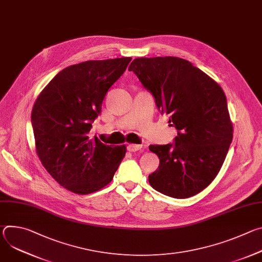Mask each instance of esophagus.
I'll return each mask as SVG.
<instances>
[{
    "mask_svg": "<svg viewBox=\"0 0 262 262\" xmlns=\"http://www.w3.org/2000/svg\"><path fill=\"white\" fill-rule=\"evenodd\" d=\"M142 148V145H136V144H129L127 145V150L130 152H136Z\"/></svg>",
    "mask_w": 262,
    "mask_h": 262,
    "instance_id": "esophagus-1",
    "label": "esophagus"
}]
</instances>
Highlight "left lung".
<instances>
[{"label": "left lung", "mask_w": 262, "mask_h": 262, "mask_svg": "<svg viewBox=\"0 0 262 262\" xmlns=\"http://www.w3.org/2000/svg\"><path fill=\"white\" fill-rule=\"evenodd\" d=\"M128 70L177 129L173 143L149 146L160 159L149 183L176 199L200 193L217 175L232 142L225 93L206 73L177 57L137 58Z\"/></svg>", "instance_id": "1"}]
</instances>
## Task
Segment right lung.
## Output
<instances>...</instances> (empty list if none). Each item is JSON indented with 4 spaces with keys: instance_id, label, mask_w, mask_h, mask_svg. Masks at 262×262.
Returning <instances> with one entry per match:
<instances>
[{
    "instance_id": "obj_1",
    "label": "right lung",
    "mask_w": 262,
    "mask_h": 262,
    "mask_svg": "<svg viewBox=\"0 0 262 262\" xmlns=\"http://www.w3.org/2000/svg\"><path fill=\"white\" fill-rule=\"evenodd\" d=\"M132 58L86 61L54 77L36 99L31 115L36 150L43 167L65 189L81 195L105 186L125 156L91 138L103 98Z\"/></svg>"
}]
</instances>
